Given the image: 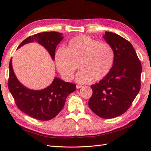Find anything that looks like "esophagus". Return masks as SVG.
Returning a JSON list of instances; mask_svg holds the SVG:
<instances>
[{"label":"esophagus","mask_w":151,"mask_h":151,"mask_svg":"<svg viewBox=\"0 0 151 151\" xmlns=\"http://www.w3.org/2000/svg\"><path fill=\"white\" fill-rule=\"evenodd\" d=\"M83 86H81V85H76V89H80Z\"/></svg>","instance_id":"34e87169"}]
</instances>
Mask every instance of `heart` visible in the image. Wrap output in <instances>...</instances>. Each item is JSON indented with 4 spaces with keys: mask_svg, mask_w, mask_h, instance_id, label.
Masks as SVG:
<instances>
[{
    "mask_svg": "<svg viewBox=\"0 0 151 151\" xmlns=\"http://www.w3.org/2000/svg\"><path fill=\"white\" fill-rule=\"evenodd\" d=\"M114 58L110 45L82 35L71 39L66 49H57L55 61L60 74L68 81L74 78L78 65L81 70L76 80L84 84L105 78L113 67Z\"/></svg>",
    "mask_w": 151,
    "mask_h": 151,
    "instance_id": "heart-1",
    "label": "heart"
}]
</instances>
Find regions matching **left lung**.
Masks as SVG:
<instances>
[{
	"label": "left lung",
	"mask_w": 151,
	"mask_h": 151,
	"mask_svg": "<svg viewBox=\"0 0 151 151\" xmlns=\"http://www.w3.org/2000/svg\"><path fill=\"white\" fill-rule=\"evenodd\" d=\"M103 37L113 48L114 62L108 75L91 86L93 93L88 106L97 116L111 119L124 114L137 95L142 67L129 42L109 32Z\"/></svg>",
	"instance_id": "obj_1"
}]
</instances>
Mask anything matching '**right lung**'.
<instances>
[{
	"instance_id": "1",
	"label": "right lung",
	"mask_w": 151,
	"mask_h": 151,
	"mask_svg": "<svg viewBox=\"0 0 151 151\" xmlns=\"http://www.w3.org/2000/svg\"><path fill=\"white\" fill-rule=\"evenodd\" d=\"M63 39L61 33L47 32L29 36L18 48L26 43L36 42L43 46L55 59L57 45ZM9 91L18 109L30 117L41 121L54 118L63 108L68 94L76 90V85L55 77L49 86L40 90L29 89L22 84L14 73L12 59L9 63Z\"/></svg>"
}]
</instances>
